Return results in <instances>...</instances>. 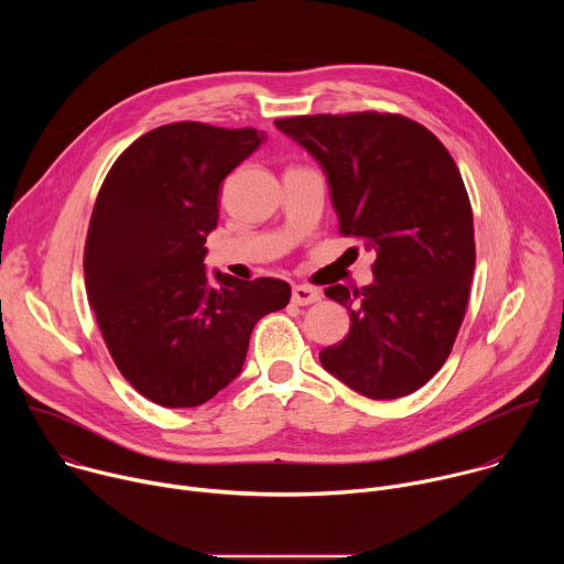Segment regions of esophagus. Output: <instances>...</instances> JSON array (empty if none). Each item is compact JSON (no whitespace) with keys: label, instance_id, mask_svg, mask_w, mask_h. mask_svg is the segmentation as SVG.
Wrapping results in <instances>:
<instances>
[{"label":"esophagus","instance_id":"obj_1","mask_svg":"<svg viewBox=\"0 0 564 564\" xmlns=\"http://www.w3.org/2000/svg\"><path fill=\"white\" fill-rule=\"evenodd\" d=\"M321 299V292L316 288H310V285H294L292 288V301L296 305H310V303H316Z\"/></svg>","mask_w":564,"mask_h":564}]
</instances>
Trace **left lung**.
Instances as JSON below:
<instances>
[{
  "mask_svg": "<svg viewBox=\"0 0 564 564\" xmlns=\"http://www.w3.org/2000/svg\"><path fill=\"white\" fill-rule=\"evenodd\" d=\"M328 174L339 234L377 252L366 288H326L350 333L324 368L370 399L420 390L448 359L475 268L473 209L448 149L424 124L379 111L279 118Z\"/></svg>",
  "mask_w": 564,
  "mask_h": 564,
  "instance_id": "obj_1",
  "label": "left lung"
}]
</instances>
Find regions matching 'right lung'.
I'll return each instance as SVG.
<instances>
[{
	"mask_svg": "<svg viewBox=\"0 0 564 564\" xmlns=\"http://www.w3.org/2000/svg\"><path fill=\"white\" fill-rule=\"evenodd\" d=\"M257 129L172 122L131 142L109 170L85 243V283L122 377L165 409H196L243 368L257 321L290 303L279 279L207 285L205 243L227 174Z\"/></svg>",
	"mask_w": 564,
	"mask_h": 564,
	"instance_id": "1",
	"label": "right lung"
}]
</instances>
